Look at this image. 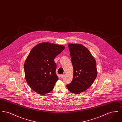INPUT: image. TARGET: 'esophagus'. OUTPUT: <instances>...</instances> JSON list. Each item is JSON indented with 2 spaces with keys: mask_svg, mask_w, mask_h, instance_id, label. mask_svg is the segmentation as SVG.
I'll return each instance as SVG.
<instances>
[{
  "mask_svg": "<svg viewBox=\"0 0 122 122\" xmlns=\"http://www.w3.org/2000/svg\"><path fill=\"white\" fill-rule=\"evenodd\" d=\"M64 74L61 75H60V77H61V78H63V77H64Z\"/></svg>",
  "mask_w": 122,
  "mask_h": 122,
  "instance_id": "esophagus-1",
  "label": "esophagus"
}]
</instances>
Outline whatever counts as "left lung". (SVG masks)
Returning <instances> with one entry per match:
<instances>
[{
    "mask_svg": "<svg viewBox=\"0 0 122 122\" xmlns=\"http://www.w3.org/2000/svg\"><path fill=\"white\" fill-rule=\"evenodd\" d=\"M71 62L74 69L72 82L66 86L72 93L86 91L95 80L97 71L96 61L90 51L80 44H69Z\"/></svg>",
    "mask_w": 122,
    "mask_h": 122,
    "instance_id": "left-lung-1",
    "label": "left lung"
}]
</instances>
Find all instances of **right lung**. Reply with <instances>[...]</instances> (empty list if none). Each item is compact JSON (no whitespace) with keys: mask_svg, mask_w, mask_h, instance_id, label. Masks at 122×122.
Masks as SVG:
<instances>
[{"mask_svg":"<svg viewBox=\"0 0 122 122\" xmlns=\"http://www.w3.org/2000/svg\"><path fill=\"white\" fill-rule=\"evenodd\" d=\"M65 48L62 45L42 42L30 51L24 64L26 81L30 87L40 95L49 93L58 80L54 58Z\"/></svg>","mask_w":122,"mask_h":122,"instance_id":"right-lung-1","label":"right lung"}]
</instances>
